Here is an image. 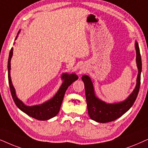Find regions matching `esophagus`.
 I'll return each instance as SVG.
<instances>
[{
  "label": "esophagus",
  "instance_id": "34e87169",
  "mask_svg": "<svg viewBox=\"0 0 148 148\" xmlns=\"http://www.w3.org/2000/svg\"><path fill=\"white\" fill-rule=\"evenodd\" d=\"M80 74H81V73H82V71H80Z\"/></svg>",
  "mask_w": 148,
  "mask_h": 148
}]
</instances>
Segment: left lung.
<instances>
[{
    "instance_id": "obj_1",
    "label": "left lung",
    "mask_w": 148,
    "mask_h": 148,
    "mask_svg": "<svg viewBox=\"0 0 148 148\" xmlns=\"http://www.w3.org/2000/svg\"><path fill=\"white\" fill-rule=\"evenodd\" d=\"M136 52H137V65L139 72L137 79V85L133 92L125 101L121 103L114 104H107L105 102L101 101L95 97L94 93L93 86L88 76L84 75L82 77V81L84 84L85 88L86 100L87 103V109L88 115L90 119L98 123H106L115 121L127 112L134 102L137 99V95L139 93V88L141 84V72L142 68L141 58L139 50V45L137 42L135 43Z\"/></svg>"
}]
</instances>
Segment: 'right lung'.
Segmentation results:
<instances>
[{"label": "right lung", "instance_id": "right-lung-1", "mask_svg": "<svg viewBox=\"0 0 148 148\" xmlns=\"http://www.w3.org/2000/svg\"><path fill=\"white\" fill-rule=\"evenodd\" d=\"M17 38V37H16ZM15 38V39H16ZM13 55V49L11 48L9 53V60H8V79H9V88L11 90V96H12L13 101L16 106L29 116L34 118L35 119L39 121H47L51 119V118L56 116L58 112H60L61 106H62L63 99H64L65 92L68 86L78 78V76L76 74H70L68 75L67 74H64L62 76V78L64 79V82L60 88V89L57 92L56 95L49 101L45 102L42 105L35 106H26L16 97L15 92V88L13 87L12 82L11 80L10 76V69H11V58Z\"/></svg>", "mask_w": 148, "mask_h": 148}]
</instances>
